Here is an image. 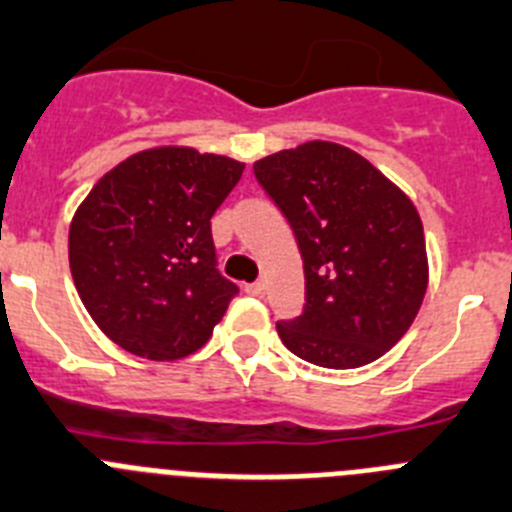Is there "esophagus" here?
Listing matches in <instances>:
<instances>
[{
    "label": "esophagus",
    "mask_w": 512,
    "mask_h": 512,
    "mask_svg": "<svg viewBox=\"0 0 512 512\" xmlns=\"http://www.w3.org/2000/svg\"><path fill=\"white\" fill-rule=\"evenodd\" d=\"M245 293H250V296H265V283H247Z\"/></svg>",
    "instance_id": "1"
}]
</instances>
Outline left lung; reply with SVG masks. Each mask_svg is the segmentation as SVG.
<instances>
[{"mask_svg": "<svg viewBox=\"0 0 512 512\" xmlns=\"http://www.w3.org/2000/svg\"><path fill=\"white\" fill-rule=\"evenodd\" d=\"M255 176L303 257L306 306L278 321L283 344L329 370L375 362L411 329L428 288L413 201L370 160L324 140L257 160Z\"/></svg>", "mask_w": 512, "mask_h": 512, "instance_id": "left-lung-1", "label": "left lung"}]
</instances>
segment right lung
I'll return each instance as SVG.
<instances>
[{
  "label": "right lung",
  "mask_w": 512,
  "mask_h": 512,
  "mask_svg": "<svg viewBox=\"0 0 512 512\" xmlns=\"http://www.w3.org/2000/svg\"><path fill=\"white\" fill-rule=\"evenodd\" d=\"M245 163L193 147L142 150L112 168L73 214L78 296L127 352L173 362L209 342L239 293L216 270L211 216Z\"/></svg>",
  "instance_id": "add662e5"
}]
</instances>
